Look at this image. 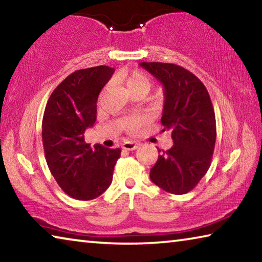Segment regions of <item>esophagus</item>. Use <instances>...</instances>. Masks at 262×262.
Masks as SVG:
<instances>
[{"label": "esophagus", "mask_w": 262, "mask_h": 262, "mask_svg": "<svg viewBox=\"0 0 262 262\" xmlns=\"http://www.w3.org/2000/svg\"><path fill=\"white\" fill-rule=\"evenodd\" d=\"M137 147H139V144L135 143V142H130V141L125 142V143L122 144V148L125 150H135Z\"/></svg>", "instance_id": "1"}]
</instances>
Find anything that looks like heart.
I'll list each match as a JSON object with an SVG mask.
<instances>
[{"label": "heart", "mask_w": 262, "mask_h": 262, "mask_svg": "<svg viewBox=\"0 0 262 262\" xmlns=\"http://www.w3.org/2000/svg\"><path fill=\"white\" fill-rule=\"evenodd\" d=\"M121 83L125 86L126 91L130 96L133 95H142L145 96L149 92L150 88H151V81L147 76L139 70L132 72L127 75L121 76ZM142 125V121L140 119H130L126 122V128L129 132H136Z\"/></svg>", "instance_id": "obj_1"}]
</instances>
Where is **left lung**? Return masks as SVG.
Here are the masks:
<instances>
[{
    "instance_id": "obj_1",
    "label": "left lung",
    "mask_w": 262,
    "mask_h": 262,
    "mask_svg": "<svg viewBox=\"0 0 262 262\" xmlns=\"http://www.w3.org/2000/svg\"><path fill=\"white\" fill-rule=\"evenodd\" d=\"M164 86L161 119L170 132L173 147L158 150L150 179L171 194L192 190L210 166L216 142V119L209 94L194 74L180 66L163 62H141Z\"/></svg>"
}]
</instances>
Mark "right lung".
<instances>
[{"label": "right lung", "mask_w": 262, "mask_h": 262, "mask_svg": "<svg viewBox=\"0 0 262 262\" xmlns=\"http://www.w3.org/2000/svg\"><path fill=\"white\" fill-rule=\"evenodd\" d=\"M114 69L107 66L76 70L52 92L42 118V144L47 165L64 193L76 200L98 198L110 187L121 149L84 141L94 126L99 92Z\"/></svg>", "instance_id": "right-lung-1"}]
</instances>
